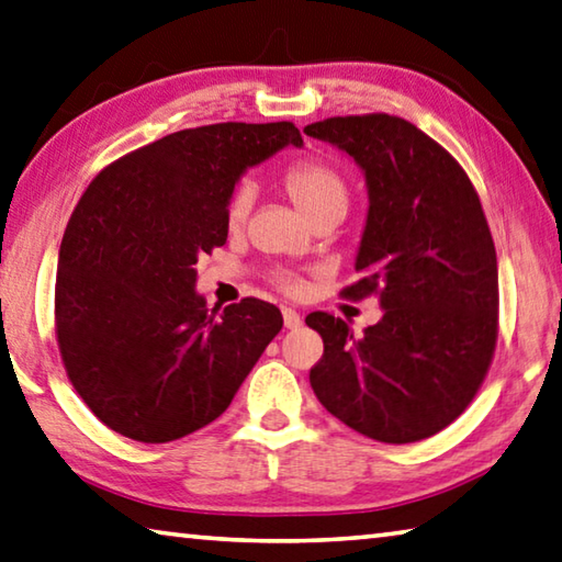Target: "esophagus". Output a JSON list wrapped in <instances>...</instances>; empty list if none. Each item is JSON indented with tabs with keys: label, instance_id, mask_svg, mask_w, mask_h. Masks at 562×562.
Segmentation results:
<instances>
[{
	"label": "esophagus",
	"instance_id": "esophagus-1",
	"mask_svg": "<svg viewBox=\"0 0 562 562\" xmlns=\"http://www.w3.org/2000/svg\"><path fill=\"white\" fill-rule=\"evenodd\" d=\"M281 313H283V325L289 327V330H299V327L303 325V317H301V313H299V311H293V308H281Z\"/></svg>",
	"mask_w": 562,
	"mask_h": 562
}]
</instances>
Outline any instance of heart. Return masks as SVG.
Masks as SVG:
<instances>
[{
  "mask_svg": "<svg viewBox=\"0 0 562 562\" xmlns=\"http://www.w3.org/2000/svg\"><path fill=\"white\" fill-rule=\"evenodd\" d=\"M283 188L308 222L321 215L347 213L349 188L345 176L335 166L321 161V158H305V161L293 164L283 176ZM251 203V183H239L227 203V222L232 227H239L247 220ZM279 283L283 291L291 293H299L303 289V281L299 277H281Z\"/></svg>",
  "mask_w": 562,
  "mask_h": 562,
  "instance_id": "obj_1",
  "label": "heart"
}]
</instances>
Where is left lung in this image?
<instances>
[{
    "instance_id": "8db88e82",
    "label": "left lung",
    "mask_w": 562,
    "mask_h": 562,
    "mask_svg": "<svg viewBox=\"0 0 562 562\" xmlns=\"http://www.w3.org/2000/svg\"><path fill=\"white\" fill-rule=\"evenodd\" d=\"M355 158L367 222L345 295H379L376 325L355 335L311 313L325 352L311 369L321 404L367 438L436 436L477 394L496 345L499 273L468 173L418 126L391 114L333 116L303 130Z\"/></svg>"
}]
</instances>
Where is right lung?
<instances>
[{"label": "right lung", "mask_w": 562, "mask_h": 562, "mask_svg": "<svg viewBox=\"0 0 562 562\" xmlns=\"http://www.w3.org/2000/svg\"><path fill=\"white\" fill-rule=\"evenodd\" d=\"M285 146H303L291 122L168 134L110 164L72 210L58 347L85 404L120 436L168 442L213 423L279 335L281 311L267 301L210 311L195 263L227 241L239 178Z\"/></svg>", "instance_id": "add662e5"}]
</instances>
